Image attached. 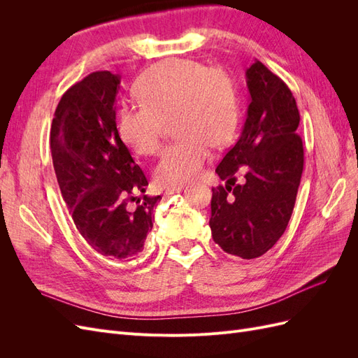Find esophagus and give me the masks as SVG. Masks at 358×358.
<instances>
[{
	"instance_id": "obj_1",
	"label": "esophagus",
	"mask_w": 358,
	"mask_h": 358,
	"mask_svg": "<svg viewBox=\"0 0 358 358\" xmlns=\"http://www.w3.org/2000/svg\"><path fill=\"white\" fill-rule=\"evenodd\" d=\"M183 188H185V185H178V187H171V188H167L166 189V196H170V194H175V192H179V191H182Z\"/></svg>"
}]
</instances>
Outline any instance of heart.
<instances>
[{"instance_id": "obj_1", "label": "heart", "mask_w": 358, "mask_h": 358, "mask_svg": "<svg viewBox=\"0 0 358 358\" xmlns=\"http://www.w3.org/2000/svg\"><path fill=\"white\" fill-rule=\"evenodd\" d=\"M137 103L117 112L116 129L137 155L159 149L162 121L171 117L175 142L162 150L154 170L159 187H178L200 175L210 145L224 146L239 124V100L231 76L194 59L173 58L145 70L136 82Z\"/></svg>"}]
</instances>
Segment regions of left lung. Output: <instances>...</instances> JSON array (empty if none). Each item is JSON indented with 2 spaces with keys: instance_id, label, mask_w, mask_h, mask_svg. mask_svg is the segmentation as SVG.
I'll use <instances>...</instances> for the list:
<instances>
[{
  "instance_id": "8db88e82",
  "label": "left lung",
  "mask_w": 358,
  "mask_h": 358,
  "mask_svg": "<svg viewBox=\"0 0 358 358\" xmlns=\"http://www.w3.org/2000/svg\"><path fill=\"white\" fill-rule=\"evenodd\" d=\"M249 106L239 140L216 173L225 187L212 188L210 230L225 252L262 257L284 234L303 173L300 115L284 80L255 61L246 70ZM245 182L235 183V171Z\"/></svg>"
}]
</instances>
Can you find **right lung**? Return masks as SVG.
Instances as JSON below:
<instances>
[{
    "label": "right lung",
    "instance_id": "right-lung-1",
    "mask_svg": "<svg viewBox=\"0 0 358 358\" xmlns=\"http://www.w3.org/2000/svg\"><path fill=\"white\" fill-rule=\"evenodd\" d=\"M121 76L95 71L61 96L50 128L58 185L76 229L96 254L129 262L143 251L161 196L116 129Z\"/></svg>",
    "mask_w": 358,
    "mask_h": 358
}]
</instances>
